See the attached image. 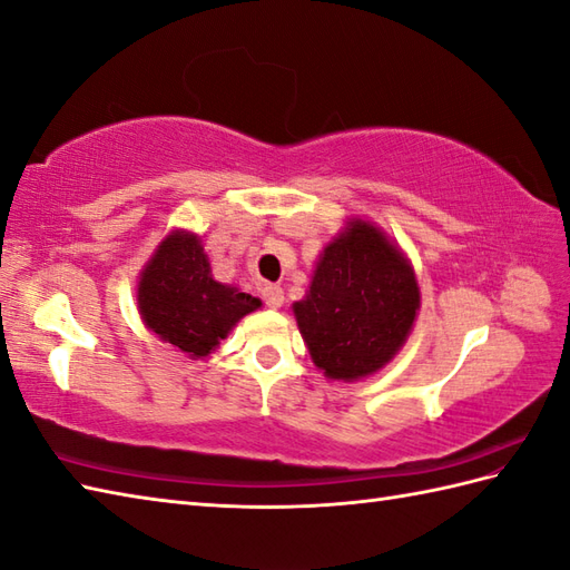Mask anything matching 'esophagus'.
I'll list each match as a JSON object with an SVG mask.
<instances>
[{
	"label": "esophagus",
	"instance_id": "obj_1",
	"mask_svg": "<svg viewBox=\"0 0 570 570\" xmlns=\"http://www.w3.org/2000/svg\"><path fill=\"white\" fill-rule=\"evenodd\" d=\"M262 294H264V301H266V306H269V308H282L284 306V288L282 286L266 284L262 288Z\"/></svg>",
	"mask_w": 570,
	"mask_h": 570
}]
</instances>
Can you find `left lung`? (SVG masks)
Segmentation results:
<instances>
[{"instance_id": "obj_1", "label": "left lung", "mask_w": 570, "mask_h": 570, "mask_svg": "<svg viewBox=\"0 0 570 570\" xmlns=\"http://www.w3.org/2000/svg\"><path fill=\"white\" fill-rule=\"evenodd\" d=\"M292 308L313 365L328 380L357 382L404 347L421 292L404 249L365 217H347Z\"/></svg>"}]
</instances>
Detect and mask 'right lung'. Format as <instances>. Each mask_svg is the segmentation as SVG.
Instances as JSON below:
<instances>
[{
    "mask_svg": "<svg viewBox=\"0 0 570 570\" xmlns=\"http://www.w3.org/2000/svg\"><path fill=\"white\" fill-rule=\"evenodd\" d=\"M137 308L161 343L205 360L262 301L217 282L200 237L180 227L159 242L139 272Z\"/></svg>",
    "mask_w": 570,
    "mask_h": 570,
    "instance_id": "1",
    "label": "right lung"
}]
</instances>
